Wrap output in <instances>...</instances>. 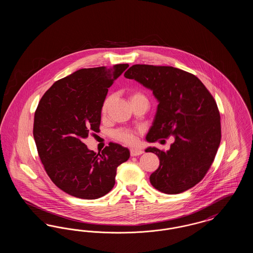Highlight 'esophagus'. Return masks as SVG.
Returning <instances> with one entry per match:
<instances>
[{
	"label": "esophagus",
	"mask_w": 253,
	"mask_h": 253,
	"mask_svg": "<svg viewBox=\"0 0 253 253\" xmlns=\"http://www.w3.org/2000/svg\"><path fill=\"white\" fill-rule=\"evenodd\" d=\"M130 153H131V156L132 157H137V156H140L143 154V151L141 149H137V148H132L130 150Z\"/></svg>",
	"instance_id": "obj_1"
}]
</instances>
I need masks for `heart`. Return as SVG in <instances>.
<instances>
[{
	"label": "heart",
	"instance_id": "1",
	"mask_svg": "<svg viewBox=\"0 0 253 253\" xmlns=\"http://www.w3.org/2000/svg\"><path fill=\"white\" fill-rule=\"evenodd\" d=\"M138 97H144L142 96L140 93H133L131 96H130V100L132 101L135 98H138ZM112 98L113 96H109L105 98V100L103 101L102 103V106H101V113L102 114H105L106 111L108 110L109 105L112 101ZM136 133L137 132L133 131V130H130V129H118L116 130L115 132H113V136L115 139H117L118 141H121L124 144L132 145L135 142V139H136Z\"/></svg>",
	"mask_w": 253,
	"mask_h": 253
}]
</instances>
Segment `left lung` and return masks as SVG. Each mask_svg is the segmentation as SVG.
Instances as JSON below:
<instances>
[{"instance_id":"1","label":"left lung","mask_w":253,"mask_h":253,"mask_svg":"<svg viewBox=\"0 0 253 253\" xmlns=\"http://www.w3.org/2000/svg\"><path fill=\"white\" fill-rule=\"evenodd\" d=\"M124 77L151 89L159 102L147 141L174 138L167 152L146 149L160 161L150 176L151 184L167 194L193 188L211 168L221 141L220 114L213 96L197 77L171 66L134 64Z\"/></svg>"}]
</instances>
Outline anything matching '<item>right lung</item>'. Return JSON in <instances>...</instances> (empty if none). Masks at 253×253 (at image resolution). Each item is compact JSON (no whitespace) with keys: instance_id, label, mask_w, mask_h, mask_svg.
I'll use <instances>...</instances> for the list:
<instances>
[{"instance_id":"obj_1","label":"right lung","mask_w":253,"mask_h":253,"mask_svg":"<svg viewBox=\"0 0 253 253\" xmlns=\"http://www.w3.org/2000/svg\"><path fill=\"white\" fill-rule=\"evenodd\" d=\"M129 64L80 69L60 79L41 98L33 135L41 161L52 182L72 196L96 199L115 185L117 168L130 157L121 145L110 142L101 154L84 143L99 130L101 106Z\"/></svg>"}]
</instances>
